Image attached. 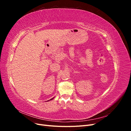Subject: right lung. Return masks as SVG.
<instances>
[{
  "label": "right lung",
  "mask_w": 131,
  "mask_h": 131,
  "mask_svg": "<svg viewBox=\"0 0 131 131\" xmlns=\"http://www.w3.org/2000/svg\"><path fill=\"white\" fill-rule=\"evenodd\" d=\"M54 98V97H53V98H51V100H49V101H51V100H53V99ZM47 101V102H48V101Z\"/></svg>",
  "instance_id": "add662e5"
}]
</instances>
